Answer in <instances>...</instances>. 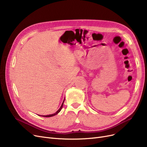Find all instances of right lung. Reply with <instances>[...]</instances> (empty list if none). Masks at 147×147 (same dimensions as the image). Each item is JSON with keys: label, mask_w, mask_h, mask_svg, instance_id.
<instances>
[{"label": "right lung", "mask_w": 147, "mask_h": 147, "mask_svg": "<svg viewBox=\"0 0 147 147\" xmlns=\"http://www.w3.org/2000/svg\"><path fill=\"white\" fill-rule=\"evenodd\" d=\"M64 100H65V99H64V101H63V104H62V105H61V107L59 108V110L56 112V113H55L54 114H50V115H41V116H42V117H52V116H54V115H57L58 113H59V111L61 110V109H62V108H63V104H64Z\"/></svg>", "instance_id": "right-lung-1"}]
</instances>
